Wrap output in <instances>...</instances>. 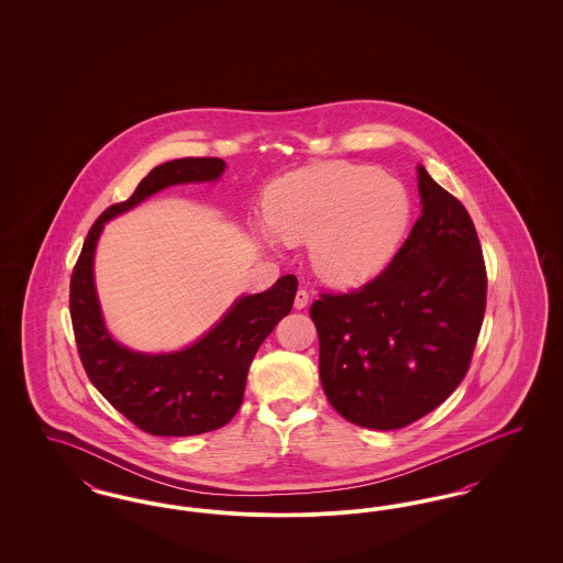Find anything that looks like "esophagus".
Returning a JSON list of instances; mask_svg holds the SVG:
<instances>
[{"label": "esophagus", "instance_id": "obj_1", "mask_svg": "<svg viewBox=\"0 0 563 563\" xmlns=\"http://www.w3.org/2000/svg\"><path fill=\"white\" fill-rule=\"evenodd\" d=\"M308 301H310V294H308L306 289H299V291L295 294V308H297V310L306 308V306H308Z\"/></svg>", "mask_w": 563, "mask_h": 563}]
</instances>
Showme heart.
<instances>
[{
  "label": "heart",
  "mask_w": 563,
  "mask_h": 563,
  "mask_svg": "<svg viewBox=\"0 0 563 563\" xmlns=\"http://www.w3.org/2000/svg\"><path fill=\"white\" fill-rule=\"evenodd\" d=\"M266 217L276 239L312 242V266L327 283L352 287L393 257L409 200L399 181L374 166L331 162L280 179L269 189Z\"/></svg>",
  "instance_id": "heart-1"
}]
</instances>
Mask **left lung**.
Here are the masks:
<instances>
[{
    "mask_svg": "<svg viewBox=\"0 0 563 563\" xmlns=\"http://www.w3.org/2000/svg\"><path fill=\"white\" fill-rule=\"evenodd\" d=\"M422 214L393 262L310 306L322 390L352 424L402 429L445 401L471 367L487 272L462 202L418 168Z\"/></svg>",
    "mask_w": 563,
    "mask_h": 563,
    "instance_id": "1",
    "label": "left lung"
}]
</instances>
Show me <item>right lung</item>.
<instances>
[{"label":"right lung","instance_id":"obj_1","mask_svg":"<svg viewBox=\"0 0 563 563\" xmlns=\"http://www.w3.org/2000/svg\"><path fill=\"white\" fill-rule=\"evenodd\" d=\"M219 158H179L150 170L124 202L92 223L69 283V314L84 372L92 386L136 429L156 437H191L225 427L239 411L255 352L294 308L297 278L287 274L268 291L241 297L194 346L173 354H141L115 344L103 324L92 283V257L103 223L162 188L211 181Z\"/></svg>","mask_w":563,"mask_h":563}]
</instances>
